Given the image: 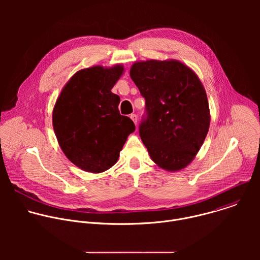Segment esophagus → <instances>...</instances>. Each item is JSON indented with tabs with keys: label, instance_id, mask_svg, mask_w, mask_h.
Masks as SVG:
<instances>
[{
	"label": "esophagus",
	"instance_id": "esophagus-1",
	"mask_svg": "<svg viewBox=\"0 0 260 260\" xmlns=\"http://www.w3.org/2000/svg\"><path fill=\"white\" fill-rule=\"evenodd\" d=\"M131 119L135 122V124H137V121H138V116L136 114H131Z\"/></svg>",
	"mask_w": 260,
	"mask_h": 260
}]
</instances>
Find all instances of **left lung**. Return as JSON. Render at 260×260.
Returning a JSON list of instances; mask_svg holds the SVG:
<instances>
[{
	"label": "left lung",
	"mask_w": 260,
	"mask_h": 260,
	"mask_svg": "<svg viewBox=\"0 0 260 260\" xmlns=\"http://www.w3.org/2000/svg\"><path fill=\"white\" fill-rule=\"evenodd\" d=\"M131 77L145 99L140 137L152 160L167 171L192 161L210 125L209 103L199 77L177 60L136 62Z\"/></svg>",
	"instance_id": "left-lung-1"
}]
</instances>
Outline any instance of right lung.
I'll use <instances>...</instances> for the list:
<instances>
[{
	"label": "right lung",
	"instance_id": "add662e5",
	"mask_svg": "<svg viewBox=\"0 0 260 260\" xmlns=\"http://www.w3.org/2000/svg\"><path fill=\"white\" fill-rule=\"evenodd\" d=\"M123 68L92 67L74 75L61 90L52 113L58 144L66 156L86 172L112 167L136 126L120 115V98L111 91Z\"/></svg>",
	"mask_w": 260,
	"mask_h": 260
}]
</instances>
